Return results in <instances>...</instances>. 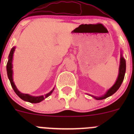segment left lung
Returning <instances> with one entry per match:
<instances>
[{"label":"left lung","instance_id":"8db88e82","mask_svg":"<svg viewBox=\"0 0 134 134\" xmlns=\"http://www.w3.org/2000/svg\"><path fill=\"white\" fill-rule=\"evenodd\" d=\"M126 72V61L125 58H123L122 55V52H121V59H120V66H119V75L118 78H117V80H116L115 84L111 87L109 90H108V91L105 93L104 95H102V97H94L93 95H90L93 97V98H94L97 100H102L104 99V98H108V97H110L112 94H114L117 90H119V88L120 87V86L122 84V82L123 81L124 78H125V75Z\"/></svg>","mask_w":134,"mask_h":134}]
</instances>
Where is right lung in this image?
I'll use <instances>...</instances> for the list:
<instances>
[{"label":"right lung","mask_w":134,"mask_h":134,"mask_svg":"<svg viewBox=\"0 0 134 134\" xmlns=\"http://www.w3.org/2000/svg\"><path fill=\"white\" fill-rule=\"evenodd\" d=\"M15 49V47H13L12 48V50L10 51L9 52V54L8 56V61L7 65H6V69H7V74H8V77L9 82H10L11 85H12V87L13 88V90H14L15 93L21 98L23 100L27 101V102H31V103H39V102H41L42 100L46 98L47 97H48V96L51 95L52 94V93L53 92L54 88H53V90L49 92L47 94H46L45 95L43 96H39V97H34V96H31L28 94H25V93H22L20 92L17 88L16 87L15 85L14 82H13V70H12V60H13V53H14Z\"/></svg>","instance_id":"add662e5"}]
</instances>
